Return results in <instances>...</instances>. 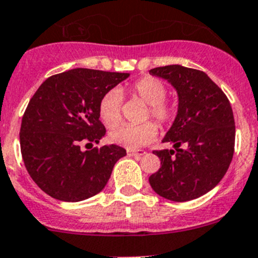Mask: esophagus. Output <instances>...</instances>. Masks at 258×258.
<instances>
[{
    "mask_svg": "<svg viewBox=\"0 0 258 258\" xmlns=\"http://www.w3.org/2000/svg\"><path fill=\"white\" fill-rule=\"evenodd\" d=\"M127 155L128 156H137V157H140V156L145 155V151L142 150H127Z\"/></svg>",
    "mask_w": 258,
    "mask_h": 258,
    "instance_id": "esophagus-1",
    "label": "esophagus"
}]
</instances>
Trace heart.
I'll use <instances>...</instances> for the list:
<instances>
[{"label": "heart", "instance_id": "heart-1", "mask_svg": "<svg viewBox=\"0 0 258 258\" xmlns=\"http://www.w3.org/2000/svg\"><path fill=\"white\" fill-rule=\"evenodd\" d=\"M130 92L148 105L146 117L151 116L158 124L165 126L172 121L175 108L165 101L166 86L155 77H144L130 87ZM98 114L103 123L113 126L121 119V93L117 90L106 92L98 103ZM157 136V127L147 121L140 124H119L108 134L110 141L127 150H139Z\"/></svg>", "mask_w": 258, "mask_h": 258}]
</instances>
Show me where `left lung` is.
Wrapping results in <instances>:
<instances>
[{
    "instance_id": "8db88e82",
    "label": "left lung",
    "mask_w": 258,
    "mask_h": 258,
    "mask_svg": "<svg viewBox=\"0 0 258 258\" xmlns=\"http://www.w3.org/2000/svg\"><path fill=\"white\" fill-rule=\"evenodd\" d=\"M150 75L175 88L178 106L162 140L175 150L155 151L161 167L148 181L156 194L170 201L199 199L220 183L232 161L236 130L230 101L199 70L170 64L150 70Z\"/></svg>"
}]
</instances>
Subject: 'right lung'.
<instances>
[{
	"label": "right lung",
	"instance_id": "right-lung-1",
	"mask_svg": "<svg viewBox=\"0 0 258 258\" xmlns=\"http://www.w3.org/2000/svg\"><path fill=\"white\" fill-rule=\"evenodd\" d=\"M130 74L75 69L48 77L28 102L20 131L28 175L43 192L80 202L102 191L126 150L105 145L81 150L82 142L105 136L98 103Z\"/></svg>",
	"mask_w": 258,
	"mask_h": 258
}]
</instances>
